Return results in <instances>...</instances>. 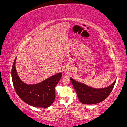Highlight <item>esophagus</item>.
<instances>
[{
  "label": "esophagus",
  "mask_w": 127,
  "mask_h": 127,
  "mask_svg": "<svg viewBox=\"0 0 127 127\" xmlns=\"http://www.w3.org/2000/svg\"><path fill=\"white\" fill-rule=\"evenodd\" d=\"M64 71L65 72H68L69 71V68H68V67H67V66H66V67H64Z\"/></svg>",
  "instance_id": "1"
}]
</instances>
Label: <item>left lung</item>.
Wrapping results in <instances>:
<instances>
[{
	"instance_id": "obj_1",
	"label": "left lung",
	"mask_w": 127,
	"mask_h": 127,
	"mask_svg": "<svg viewBox=\"0 0 127 127\" xmlns=\"http://www.w3.org/2000/svg\"><path fill=\"white\" fill-rule=\"evenodd\" d=\"M73 86L81 103L93 105L103 101L107 98L116 83V79L110 86L104 88H93L70 77Z\"/></svg>"
}]
</instances>
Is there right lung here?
I'll return each mask as SVG.
<instances>
[{"instance_id":"obj_1","label":"right lung","mask_w":127,"mask_h":127,"mask_svg":"<svg viewBox=\"0 0 127 127\" xmlns=\"http://www.w3.org/2000/svg\"><path fill=\"white\" fill-rule=\"evenodd\" d=\"M16 59L12 67L11 77L17 95L24 102L32 106H50L55 100V87L62 77L61 73L54 74L37 84H26L21 80L17 72Z\"/></svg>"}]
</instances>
